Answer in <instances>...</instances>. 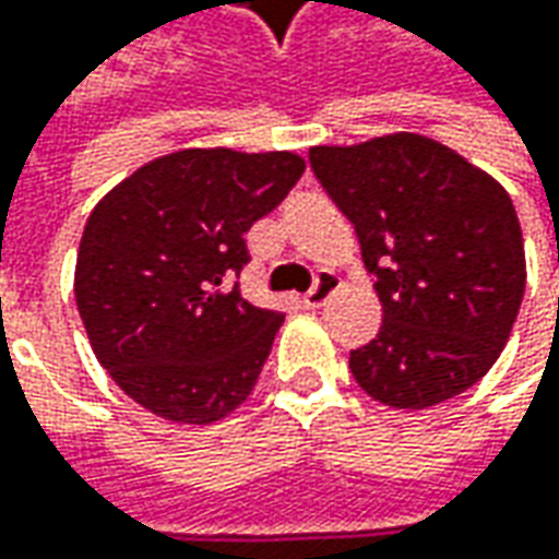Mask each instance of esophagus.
<instances>
[{"label": "esophagus", "instance_id": "1", "mask_svg": "<svg viewBox=\"0 0 559 559\" xmlns=\"http://www.w3.org/2000/svg\"><path fill=\"white\" fill-rule=\"evenodd\" d=\"M338 286H342V280H338L335 273H330V270H323V273L317 276V283H313L311 289L301 295V305L313 311V308L326 305V298H330V295H335V292H338Z\"/></svg>", "mask_w": 559, "mask_h": 559}]
</instances>
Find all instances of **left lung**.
<instances>
[{
    "label": "left lung",
    "mask_w": 559,
    "mask_h": 559,
    "mask_svg": "<svg viewBox=\"0 0 559 559\" xmlns=\"http://www.w3.org/2000/svg\"><path fill=\"white\" fill-rule=\"evenodd\" d=\"M308 158L355 224L382 301L379 333L348 360L357 385L397 411L476 385L526 292L523 229L504 186L417 133L313 145Z\"/></svg>",
    "instance_id": "left-lung-1"
}]
</instances>
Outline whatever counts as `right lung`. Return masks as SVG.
I'll return each instance as SVG.
<instances>
[{
    "mask_svg": "<svg viewBox=\"0 0 559 559\" xmlns=\"http://www.w3.org/2000/svg\"><path fill=\"white\" fill-rule=\"evenodd\" d=\"M305 174L292 152L183 148L142 164L83 226L76 311L98 364L145 411L204 426L254 389L283 313L233 283L246 236Z\"/></svg>",
    "mask_w": 559,
    "mask_h": 559,
    "instance_id": "right-lung-1",
    "label": "right lung"
}]
</instances>
